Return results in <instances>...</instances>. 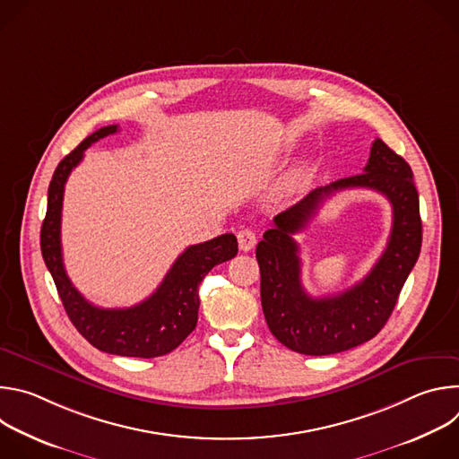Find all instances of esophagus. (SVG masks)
<instances>
[{
    "instance_id": "34e87169",
    "label": "esophagus",
    "mask_w": 459,
    "mask_h": 459,
    "mask_svg": "<svg viewBox=\"0 0 459 459\" xmlns=\"http://www.w3.org/2000/svg\"><path fill=\"white\" fill-rule=\"evenodd\" d=\"M238 243H239V250L248 252L254 248L255 245V232L250 229H243L238 232Z\"/></svg>"
}]
</instances>
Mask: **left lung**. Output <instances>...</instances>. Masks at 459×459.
I'll return each instance as SVG.
<instances>
[{
    "instance_id": "1",
    "label": "left lung",
    "mask_w": 459,
    "mask_h": 459,
    "mask_svg": "<svg viewBox=\"0 0 459 459\" xmlns=\"http://www.w3.org/2000/svg\"><path fill=\"white\" fill-rule=\"evenodd\" d=\"M411 165L381 140H374L363 174L308 192L274 216V227L255 247L261 307L280 343L307 356L338 354L372 340L390 317L421 250L420 198ZM345 187H372L393 205L387 248L373 271L342 295L312 299L300 285L299 247L291 238L322 202Z\"/></svg>"
}]
</instances>
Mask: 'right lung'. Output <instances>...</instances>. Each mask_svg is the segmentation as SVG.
Returning a JSON list of instances; mask_svg holds the SVG:
<instances>
[{"mask_svg": "<svg viewBox=\"0 0 459 459\" xmlns=\"http://www.w3.org/2000/svg\"><path fill=\"white\" fill-rule=\"evenodd\" d=\"M117 130V125L96 130L56 167L41 225V254L65 312L92 347L116 356L156 358L172 352L195 329L200 308L198 287L216 265L238 254V239L234 234H221L211 241L190 245L174 261L156 292L134 307L101 308L89 303L76 290L63 265V190L73 169L83 160V152L98 140L116 134Z\"/></svg>", "mask_w": 459, "mask_h": 459, "instance_id": "right-lung-1", "label": "right lung"}]
</instances>
